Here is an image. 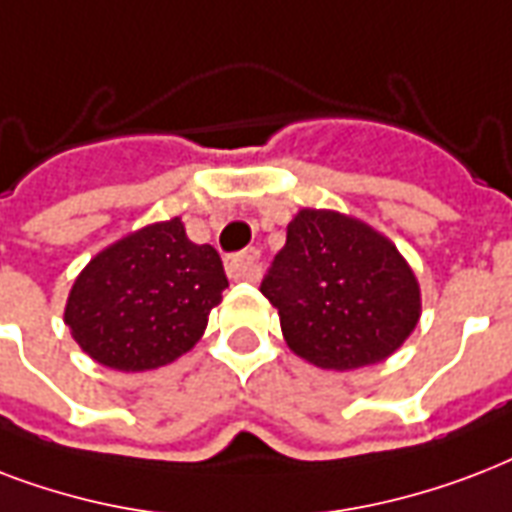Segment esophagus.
Instances as JSON below:
<instances>
[{"label":"esophagus","mask_w":512,"mask_h":512,"mask_svg":"<svg viewBox=\"0 0 512 512\" xmlns=\"http://www.w3.org/2000/svg\"><path fill=\"white\" fill-rule=\"evenodd\" d=\"M259 256L256 248H245L240 253H232L224 259V269L232 280H256L259 275Z\"/></svg>","instance_id":"obj_1"}]
</instances>
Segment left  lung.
Segmentation results:
<instances>
[{
  "label": "left lung",
  "instance_id": "obj_1",
  "mask_svg": "<svg viewBox=\"0 0 512 512\" xmlns=\"http://www.w3.org/2000/svg\"><path fill=\"white\" fill-rule=\"evenodd\" d=\"M288 347L320 368L350 371L398 350L419 320L417 277L363 221L304 208L261 280Z\"/></svg>",
  "mask_w": 512,
  "mask_h": 512
}]
</instances>
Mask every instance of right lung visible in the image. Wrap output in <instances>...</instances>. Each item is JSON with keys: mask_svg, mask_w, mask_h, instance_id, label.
<instances>
[{"mask_svg": "<svg viewBox=\"0 0 512 512\" xmlns=\"http://www.w3.org/2000/svg\"><path fill=\"white\" fill-rule=\"evenodd\" d=\"M227 285L219 251L170 219L98 253L74 280L63 320L98 363L149 371L192 350Z\"/></svg>", "mask_w": 512, "mask_h": 512, "instance_id": "1", "label": "right lung"}]
</instances>
